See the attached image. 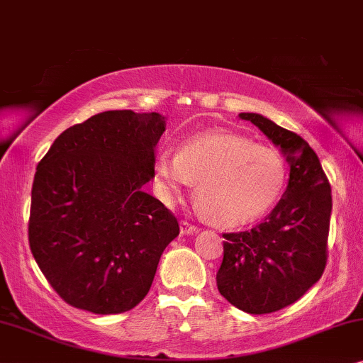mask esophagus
<instances>
[{
    "instance_id": "esophagus-1",
    "label": "esophagus",
    "mask_w": 363,
    "mask_h": 363,
    "mask_svg": "<svg viewBox=\"0 0 363 363\" xmlns=\"http://www.w3.org/2000/svg\"><path fill=\"white\" fill-rule=\"evenodd\" d=\"M196 232H197V227L194 224H191V222L187 220H181V234L191 235V234H196Z\"/></svg>"
}]
</instances>
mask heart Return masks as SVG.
Returning a JSON list of instances; mask_svg holds the SVG:
<instances>
[{
	"label": "heart",
	"mask_w": 363,
	"mask_h": 363,
	"mask_svg": "<svg viewBox=\"0 0 363 363\" xmlns=\"http://www.w3.org/2000/svg\"><path fill=\"white\" fill-rule=\"evenodd\" d=\"M164 197L174 199L191 182L206 214L222 225H244L264 217L282 197L289 166L275 147L229 133L187 139L177 154L159 152L154 162Z\"/></svg>",
	"instance_id": "heart-1"
}]
</instances>
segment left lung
I'll use <instances>...</instances> for the list:
<instances>
[{
	"mask_svg": "<svg viewBox=\"0 0 363 363\" xmlns=\"http://www.w3.org/2000/svg\"><path fill=\"white\" fill-rule=\"evenodd\" d=\"M240 119L257 125L282 149L291 166L287 189L272 212L252 229L227 232L217 289L232 306L270 313L297 302L327 264L332 194L317 154L298 134L254 113Z\"/></svg>",
	"mask_w": 363,
	"mask_h": 363,
	"instance_id": "1",
	"label": "left lung"
}]
</instances>
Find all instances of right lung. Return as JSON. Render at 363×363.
Wrapping results in <instances>:
<instances>
[{"label":"right lung","mask_w":363,"mask_h":363,"mask_svg":"<svg viewBox=\"0 0 363 363\" xmlns=\"http://www.w3.org/2000/svg\"><path fill=\"white\" fill-rule=\"evenodd\" d=\"M166 131L157 113L106 111L71 125L36 167L28 239L62 301L109 315L147 296L176 216L141 187Z\"/></svg>","instance_id":"obj_1"}]
</instances>
